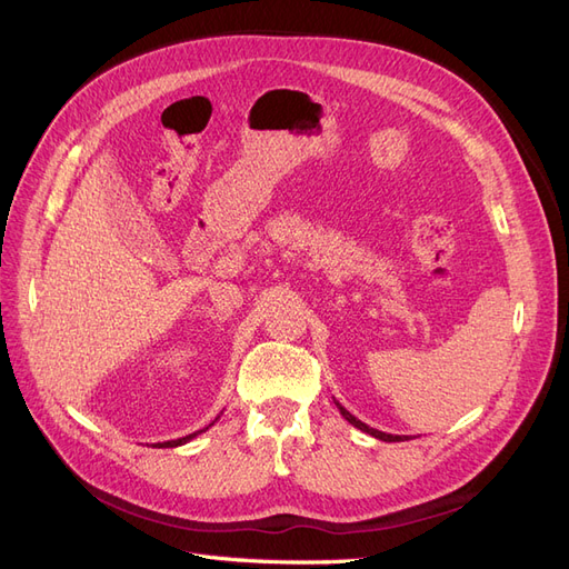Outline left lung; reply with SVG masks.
<instances>
[{
    "label": "left lung",
    "instance_id": "8db88e82",
    "mask_svg": "<svg viewBox=\"0 0 569 569\" xmlns=\"http://www.w3.org/2000/svg\"><path fill=\"white\" fill-rule=\"evenodd\" d=\"M335 403H337V408H339L341 416L347 418V420H349L353 427H358L360 432H366V435H370V437H375V439H382V441H403V439H408V437H399V435H387V432H380V429H372V427H368L366 422H360L358 418H353L351 412H349L347 408H343L339 401H335Z\"/></svg>",
    "mask_w": 569,
    "mask_h": 569
}]
</instances>
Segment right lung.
Returning <instances> with one entry per match:
<instances>
[{
  "instance_id": "obj_1",
  "label": "right lung",
  "mask_w": 569,
  "mask_h": 569,
  "mask_svg": "<svg viewBox=\"0 0 569 569\" xmlns=\"http://www.w3.org/2000/svg\"><path fill=\"white\" fill-rule=\"evenodd\" d=\"M216 420H218V418H216ZM216 420H213V422H216ZM213 422H211V425H213ZM211 425H209V427H211ZM209 427H203V429H199V432H194V435H187V437H182V439H173V441H163V443H157V446H159V449H176V446H182V443H187L189 439H194L197 435L206 432V429H209Z\"/></svg>"
}]
</instances>
